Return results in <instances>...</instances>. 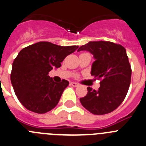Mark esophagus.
I'll return each instance as SVG.
<instances>
[{
  "label": "esophagus",
  "instance_id": "1",
  "mask_svg": "<svg viewBox=\"0 0 146 146\" xmlns=\"http://www.w3.org/2000/svg\"><path fill=\"white\" fill-rule=\"evenodd\" d=\"M70 85L73 87H78L79 86V84H78L77 83H75V82H71L70 83Z\"/></svg>",
  "mask_w": 146,
  "mask_h": 146
}]
</instances>
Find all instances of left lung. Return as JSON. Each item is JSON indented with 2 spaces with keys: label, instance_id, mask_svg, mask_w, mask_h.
Returning a JSON list of instances; mask_svg holds the SVG:
<instances>
[{
  "label": "left lung",
  "instance_id": "8db88e82",
  "mask_svg": "<svg viewBox=\"0 0 146 146\" xmlns=\"http://www.w3.org/2000/svg\"><path fill=\"white\" fill-rule=\"evenodd\" d=\"M86 50L94 55L92 76L102 79L98 90L88 87L86 96L80 98L84 108L102 115L116 110L125 99L131 81L132 70L126 50L111 42H89L78 51Z\"/></svg>",
  "mask_w": 146,
  "mask_h": 146
}]
</instances>
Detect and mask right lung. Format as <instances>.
I'll list each match as a JSON object with an SVG mask.
<instances>
[{
    "label": "right lung",
    "instance_id": "1",
    "mask_svg": "<svg viewBox=\"0 0 146 146\" xmlns=\"http://www.w3.org/2000/svg\"><path fill=\"white\" fill-rule=\"evenodd\" d=\"M78 47L39 42L19 52L12 65L11 81L18 99L26 109L44 114L56 107L69 82L64 79L54 82L49 72L60 68L66 56Z\"/></svg>",
    "mask_w": 146,
    "mask_h": 146
}]
</instances>
